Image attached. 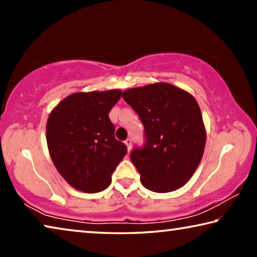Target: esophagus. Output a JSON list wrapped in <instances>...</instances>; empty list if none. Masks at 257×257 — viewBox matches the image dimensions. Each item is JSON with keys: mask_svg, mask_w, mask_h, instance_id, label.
<instances>
[{"mask_svg": "<svg viewBox=\"0 0 257 257\" xmlns=\"http://www.w3.org/2000/svg\"><path fill=\"white\" fill-rule=\"evenodd\" d=\"M124 144L127 145V147H128V152L132 151V139H130V138L125 139V141H124Z\"/></svg>", "mask_w": 257, "mask_h": 257, "instance_id": "34e87169", "label": "esophagus"}]
</instances>
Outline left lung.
Masks as SVG:
<instances>
[{
    "label": "left lung",
    "instance_id": "8db88e82",
    "mask_svg": "<svg viewBox=\"0 0 257 257\" xmlns=\"http://www.w3.org/2000/svg\"><path fill=\"white\" fill-rule=\"evenodd\" d=\"M122 97L145 127V146L130 154L143 186L155 193H169L186 185L201 163L206 143L196 99L163 81L129 88Z\"/></svg>",
    "mask_w": 257,
    "mask_h": 257
}]
</instances>
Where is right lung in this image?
<instances>
[{"instance_id":"obj_1","label":"right lung","mask_w":257,"mask_h":257,"mask_svg":"<svg viewBox=\"0 0 257 257\" xmlns=\"http://www.w3.org/2000/svg\"><path fill=\"white\" fill-rule=\"evenodd\" d=\"M120 89L78 92L51 111L46 143L56 170L69 185L84 193H98L127 154L116 141L108 112L121 97Z\"/></svg>"}]
</instances>
